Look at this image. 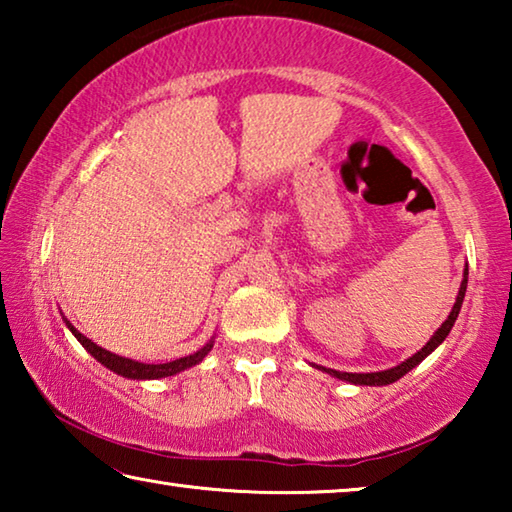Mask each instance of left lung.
Listing matches in <instances>:
<instances>
[{
    "instance_id": "left-lung-1",
    "label": "left lung",
    "mask_w": 512,
    "mask_h": 512,
    "mask_svg": "<svg viewBox=\"0 0 512 512\" xmlns=\"http://www.w3.org/2000/svg\"><path fill=\"white\" fill-rule=\"evenodd\" d=\"M465 289H467V268H465V275H463L461 289H458V296H456V302H454V307H452V314H449L445 323L438 327V332L431 336L429 343L424 345V348H422L420 352H415L411 359L402 361L400 366H395V368H391V370H381V372H366V375H363V372H339V370L323 368V366H316V368L325 370V372H329V375L339 377V379H343V381H350V384H359V386H386V384H393V381H397L400 377H404L406 372H409V370H413L415 366H418V363H420L424 357H427V354H431L433 350L438 348L440 343H443V341L447 339V334L452 332V327H454L456 318H458V311H461L463 298H465Z\"/></svg>"
}]
</instances>
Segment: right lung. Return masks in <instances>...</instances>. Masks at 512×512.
Listing matches in <instances>:
<instances>
[{
  "instance_id": "1",
  "label": "right lung",
  "mask_w": 512,
  "mask_h": 512,
  "mask_svg": "<svg viewBox=\"0 0 512 512\" xmlns=\"http://www.w3.org/2000/svg\"><path fill=\"white\" fill-rule=\"evenodd\" d=\"M67 327L72 329V334L79 339V343L83 345L85 350H88L94 359H97L99 363H103V366L110 368L112 372H117V375L121 377H128V379H160V377H171L176 375V372L180 370H187L196 366L198 361L205 359V354L212 350L214 341H210L207 345H203L201 350L189 354V357H180L176 361H167V363H140V361H133V359H126V357H119V354H112L108 350L99 348L97 343H92L90 339H85V336L76 329L69 320H65Z\"/></svg>"
}]
</instances>
